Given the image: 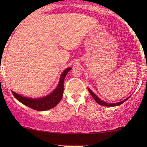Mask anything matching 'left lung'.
<instances>
[{"mask_svg":"<svg viewBox=\"0 0 147 147\" xmlns=\"http://www.w3.org/2000/svg\"><path fill=\"white\" fill-rule=\"evenodd\" d=\"M88 91H89L90 94H91L92 97H93L94 99L95 100V101H96V102H97L98 104H100V105L104 106H108V107H109V106H110V107H112V106H119V105H120V104H122V103H124V102H125L126 100H128V98H126V100H123V101H122V102H117V103H114V104H110H110H109V103H106V102H104V101H102V100H100V98H98V96H96L95 94L93 93V92H92V90H90V88H88Z\"/></svg>","mask_w":147,"mask_h":147,"instance_id":"obj_1","label":"left lung"}]
</instances>
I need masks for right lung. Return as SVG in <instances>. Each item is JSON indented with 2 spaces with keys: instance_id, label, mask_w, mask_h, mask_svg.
<instances>
[{
  "instance_id": "obj_1",
  "label": "right lung",
  "mask_w": 147,
  "mask_h": 147,
  "mask_svg": "<svg viewBox=\"0 0 147 147\" xmlns=\"http://www.w3.org/2000/svg\"><path fill=\"white\" fill-rule=\"evenodd\" d=\"M71 69V67H68L64 70L61 74L59 84L56 89L51 94L44 98H39V99H33V98L23 97L19 94H16L13 91H12V93L16 99L32 109L38 110V111H45V110H49L55 107L61 100L63 92L64 79H65L67 72Z\"/></svg>"
}]
</instances>
